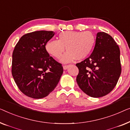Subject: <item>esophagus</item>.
Returning <instances> with one entry per match:
<instances>
[{
    "instance_id": "obj_1",
    "label": "esophagus",
    "mask_w": 130,
    "mask_h": 130,
    "mask_svg": "<svg viewBox=\"0 0 130 130\" xmlns=\"http://www.w3.org/2000/svg\"><path fill=\"white\" fill-rule=\"evenodd\" d=\"M68 67H69V65H63V69H67Z\"/></svg>"
}]
</instances>
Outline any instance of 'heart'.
I'll return each mask as SVG.
<instances>
[{"instance_id": "b5f03b06", "label": "heart", "mask_w": 130, "mask_h": 130, "mask_svg": "<svg viewBox=\"0 0 130 130\" xmlns=\"http://www.w3.org/2000/svg\"><path fill=\"white\" fill-rule=\"evenodd\" d=\"M95 42L94 34L90 31H64L58 35V40L51 39L45 45V49L55 58H59L65 51L67 52L61 58L63 63L76 60H83L92 52Z\"/></svg>"}]
</instances>
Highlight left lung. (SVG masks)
I'll use <instances>...</instances> for the list:
<instances>
[{"label": "left lung", "mask_w": 130, "mask_h": 130, "mask_svg": "<svg viewBox=\"0 0 130 130\" xmlns=\"http://www.w3.org/2000/svg\"><path fill=\"white\" fill-rule=\"evenodd\" d=\"M76 66L81 90L91 97L105 96L114 88L121 73L119 46L109 35L98 32L92 53Z\"/></svg>", "instance_id": "8db88e82"}]
</instances>
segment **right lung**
Here are the masks:
<instances>
[{
    "mask_svg": "<svg viewBox=\"0 0 130 130\" xmlns=\"http://www.w3.org/2000/svg\"><path fill=\"white\" fill-rule=\"evenodd\" d=\"M53 31L39 30L23 35L12 54V74L20 91L29 97L39 99L48 95L63 73L61 63L45 49Z\"/></svg>",
    "mask_w": 130,
    "mask_h": 130,
    "instance_id": "right-lung-1",
    "label": "right lung"
}]
</instances>
